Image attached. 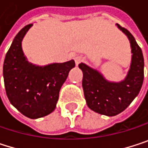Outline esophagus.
I'll use <instances>...</instances> for the list:
<instances>
[{
  "label": "esophagus",
  "instance_id": "obj_1",
  "mask_svg": "<svg viewBox=\"0 0 148 148\" xmlns=\"http://www.w3.org/2000/svg\"><path fill=\"white\" fill-rule=\"evenodd\" d=\"M83 60H84V58H83L82 56H81V55L76 56V57L75 58V61L76 66H78L81 62H82V61H83Z\"/></svg>",
  "mask_w": 148,
  "mask_h": 148
}]
</instances>
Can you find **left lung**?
Instances as JSON below:
<instances>
[{"label": "left lung", "mask_w": 148, "mask_h": 148, "mask_svg": "<svg viewBox=\"0 0 148 148\" xmlns=\"http://www.w3.org/2000/svg\"><path fill=\"white\" fill-rule=\"evenodd\" d=\"M116 25L130 40L133 53L130 69L125 80L111 82L97 70L84 63L79 65L83 73L82 88L88 108L108 116H114L124 111L140 93L144 80V58L141 48L127 29Z\"/></svg>", "instance_id": "obj_1"}]
</instances>
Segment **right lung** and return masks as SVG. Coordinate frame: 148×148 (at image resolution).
Segmentation results:
<instances>
[{"label":"right lung","mask_w":148,"mask_h":148,"mask_svg":"<svg viewBox=\"0 0 148 148\" xmlns=\"http://www.w3.org/2000/svg\"><path fill=\"white\" fill-rule=\"evenodd\" d=\"M31 27L27 25L14 37L4 60L3 78L10 103L23 115L37 119L55 109L60 88L75 63L71 60L39 66L28 62L21 40Z\"/></svg>","instance_id":"add662e5"}]
</instances>
